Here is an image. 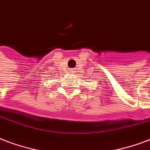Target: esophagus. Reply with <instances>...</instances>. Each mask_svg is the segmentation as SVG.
<instances>
[{
  "instance_id": "obj_1",
  "label": "esophagus",
  "mask_w": 150,
  "mask_h": 150,
  "mask_svg": "<svg viewBox=\"0 0 150 150\" xmlns=\"http://www.w3.org/2000/svg\"><path fill=\"white\" fill-rule=\"evenodd\" d=\"M71 70H74V69H71ZM72 73H73V72H72Z\"/></svg>"
}]
</instances>
